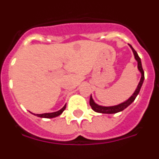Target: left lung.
<instances>
[{
    "instance_id": "obj_1",
    "label": "left lung",
    "mask_w": 159,
    "mask_h": 159,
    "mask_svg": "<svg viewBox=\"0 0 159 159\" xmlns=\"http://www.w3.org/2000/svg\"><path fill=\"white\" fill-rule=\"evenodd\" d=\"M130 47L131 48L132 51H133V52H134V58H135V60H137V62H138V68H139V71L142 74L141 80H140L139 83V85H138L137 88H136L135 92H134V94H133V95H132L127 101H125V102H122V103H120V104L119 105L112 106V107H102V106H99V105L96 104V103L94 102L92 95H91V97H90V105H91L92 108L95 111V112H99V113H103V114H115V113H118V112L119 111H122L124 110L125 108H127L129 105H130L132 102H134L136 96H137V95H139V91L140 89H141L142 85H143V80H144V71H143V67H142L141 59L139 58L138 53L136 52L135 50L132 48V46L130 45Z\"/></svg>"
}]
</instances>
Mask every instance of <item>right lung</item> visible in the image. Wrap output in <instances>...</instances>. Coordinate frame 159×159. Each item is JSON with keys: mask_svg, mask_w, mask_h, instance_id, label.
I'll return each instance as SVG.
<instances>
[{"mask_svg": "<svg viewBox=\"0 0 159 159\" xmlns=\"http://www.w3.org/2000/svg\"><path fill=\"white\" fill-rule=\"evenodd\" d=\"M66 108V105H64V107L61 108L60 111L56 112H52V113H44V114H36V116H38V117L40 118H46V119H50V118H54L57 117V116H59L60 115L63 113L64 110H65Z\"/></svg>", "mask_w": 159, "mask_h": 159, "instance_id": "right-lung-1", "label": "right lung"}]
</instances>
